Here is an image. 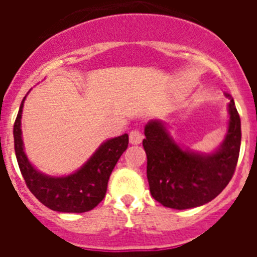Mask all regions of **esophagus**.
Here are the masks:
<instances>
[{"label": "esophagus", "instance_id": "obj_1", "mask_svg": "<svg viewBox=\"0 0 257 257\" xmlns=\"http://www.w3.org/2000/svg\"><path fill=\"white\" fill-rule=\"evenodd\" d=\"M144 139V136H143L142 131L139 130H133L130 133V143L134 145H138L143 142Z\"/></svg>", "mask_w": 257, "mask_h": 257}]
</instances>
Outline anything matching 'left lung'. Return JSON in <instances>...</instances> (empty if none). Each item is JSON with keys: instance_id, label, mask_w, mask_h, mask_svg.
<instances>
[{"instance_id": "1", "label": "left lung", "mask_w": 257, "mask_h": 257, "mask_svg": "<svg viewBox=\"0 0 257 257\" xmlns=\"http://www.w3.org/2000/svg\"><path fill=\"white\" fill-rule=\"evenodd\" d=\"M229 128L221 148L210 156L183 151L161 122L145 126L143 147L152 197L165 207L187 210L212 201L231 180L239 157L240 118L229 94Z\"/></svg>"}]
</instances>
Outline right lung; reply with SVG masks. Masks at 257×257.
I'll return each mask as SVG.
<instances>
[{"label": "right lung", "mask_w": 257, "mask_h": 257, "mask_svg": "<svg viewBox=\"0 0 257 257\" xmlns=\"http://www.w3.org/2000/svg\"><path fill=\"white\" fill-rule=\"evenodd\" d=\"M23 103L24 99L14 123V145L20 172L32 194L42 205L59 212L81 213L96 207L105 197L109 176L117 161L127 149L128 135L124 134L104 143L82 169L74 174L50 178L38 172L23 151L20 128Z\"/></svg>", "instance_id": "obj_1"}]
</instances>
